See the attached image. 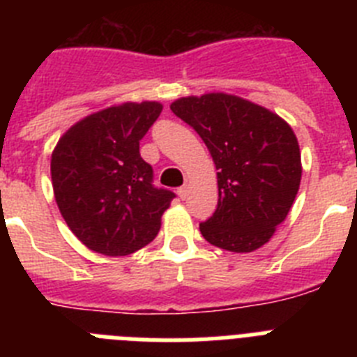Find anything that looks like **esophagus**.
<instances>
[{"label":"esophagus","mask_w":357,"mask_h":357,"mask_svg":"<svg viewBox=\"0 0 357 357\" xmlns=\"http://www.w3.org/2000/svg\"><path fill=\"white\" fill-rule=\"evenodd\" d=\"M176 193H178V197H181V198L188 197V193H189L188 185H182V188H178V191H176Z\"/></svg>","instance_id":"34e87169"}]
</instances>
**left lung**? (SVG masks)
<instances>
[{
    "label": "left lung",
    "mask_w": 357,
    "mask_h": 357,
    "mask_svg": "<svg viewBox=\"0 0 357 357\" xmlns=\"http://www.w3.org/2000/svg\"><path fill=\"white\" fill-rule=\"evenodd\" d=\"M169 109L197 130L218 169V207L200 223L202 236L236 254L261 248L301 188V146L289 123L227 93L178 98Z\"/></svg>",
    "instance_id": "left-lung-1"
}]
</instances>
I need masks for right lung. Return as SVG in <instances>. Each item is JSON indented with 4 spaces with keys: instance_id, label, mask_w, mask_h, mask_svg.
Here are the masks:
<instances>
[{
    "instance_id": "1",
    "label": "right lung",
    "mask_w": 357,
    "mask_h": 357,
    "mask_svg": "<svg viewBox=\"0 0 357 357\" xmlns=\"http://www.w3.org/2000/svg\"><path fill=\"white\" fill-rule=\"evenodd\" d=\"M162 112L159 102H125L85 116L52 153V185L64 222L85 247L128 255L157 236L175 195L151 185L139 141Z\"/></svg>"
}]
</instances>
